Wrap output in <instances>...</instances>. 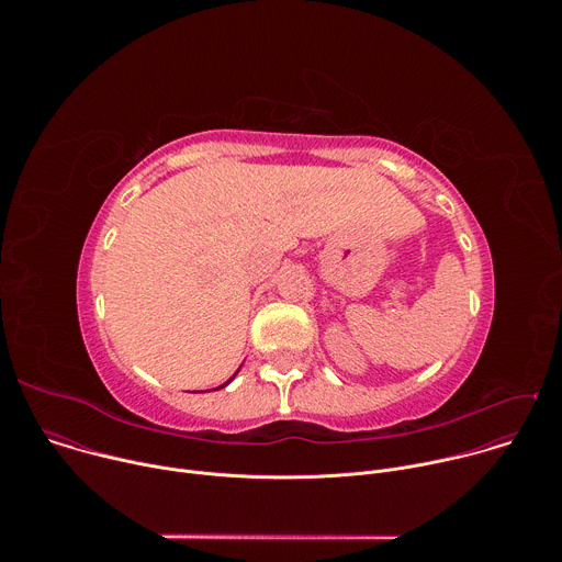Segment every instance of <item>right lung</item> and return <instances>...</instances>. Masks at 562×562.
Instances as JSON below:
<instances>
[{
	"label": "right lung",
	"mask_w": 562,
	"mask_h": 562,
	"mask_svg": "<svg viewBox=\"0 0 562 562\" xmlns=\"http://www.w3.org/2000/svg\"><path fill=\"white\" fill-rule=\"evenodd\" d=\"M233 378H235V373H233ZM233 378H231V380H233ZM231 380H226V382H224V384H220V386H217V389H222V386H226V384H228V382H231Z\"/></svg>",
	"instance_id": "add662e5"
}]
</instances>
